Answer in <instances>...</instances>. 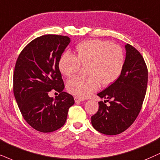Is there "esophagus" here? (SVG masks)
<instances>
[{
	"mask_svg": "<svg viewBox=\"0 0 160 160\" xmlns=\"http://www.w3.org/2000/svg\"><path fill=\"white\" fill-rule=\"evenodd\" d=\"M74 99H75V102H83L84 101V98H80V97H77V96H75L74 97Z\"/></svg>",
	"mask_w": 160,
	"mask_h": 160,
	"instance_id": "obj_1",
	"label": "esophagus"
}]
</instances>
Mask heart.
Masks as SVG:
<instances>
[{
    "instance_id": "obj_1",
    "label": "heart",
    "mask_w": 160,
    "mask_h": 160,
    "mask_svg": "<svg viewBox=\"0 0 160 160\" xmlns=\"http://www.w3.org/2000/svg\"><path fill=\"white\" fill-rule=\"evenodd\" d=\"M77 57L70 51L63 53L58 61L60 72L67 77L74 76L82 64H89V77H75L67 83L71 94L88 97L100 86L108 87L119 78L125 64V57L119 47L109 41L89 40L76 47Z\"/></svg>"
}]
</instances>
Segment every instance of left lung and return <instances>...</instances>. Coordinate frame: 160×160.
I'll return each instance as SVG.
<instances>
[{
	"label": "left lung",
	"mask_w": 160,
	"mask_h": 160,
	"mask_svg": "<svg viewBox=\"0 0 160 160\" xmlns=\"http://www.w3.org/2000/svg\"><path fill=\"white\" fill-rule=\"evenodd\" d=\"M125 64L120 76L97 95L104 101L98 102L97 113L91 116L96 131L106 135H116L131 126L142 105L148 84V69L143 57L131 45H125ZM109 101L110 104L105 103Z\"/></svg>",
	"instance_id": "1"
}]
</instances>
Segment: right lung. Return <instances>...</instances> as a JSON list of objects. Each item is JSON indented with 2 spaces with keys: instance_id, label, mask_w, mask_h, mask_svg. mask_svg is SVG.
I'll return each mask as SVG.
<instances>
[{
  "instance_id": "add662e5",
  "label": "right lung",
  "mask_w": 160,
  "mask_h": 160,
  "mask_svg": "<svg viewBox=\"0 0 160 160\" xmlns=\"http://www.w3.org/2000/svg\"><path fill=\"white\" fill-rule=\"evenodd\" d=\"M70 42L68 36L46 35L29 42L20 53L13 75V91L23 119L36 131L49 133L64 125L75 103L64 92L58 61ZM55 89L54 99L48 92Z\"/></svg>"
}]
</instances>
